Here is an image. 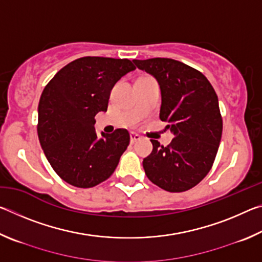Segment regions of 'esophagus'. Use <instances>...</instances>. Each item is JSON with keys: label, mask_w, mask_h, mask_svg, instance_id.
<instances>
[{"label": "esophagus", "mask_w": 262, "mask_h": 262, "mask_svg": "<svg viewBox=\"0 0 262 262\" xmlns=\"http://www.w3.org/2000/svg\"><path fill=\"white\" fill-rule=\"evenodd\" d=\"M141 140V136L139 134H136V133H130V141L132 143H134V142Z\"/></svg>", "instance_id": "34e87169"}]
</instances>
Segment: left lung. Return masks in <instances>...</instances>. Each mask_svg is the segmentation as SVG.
Listing matches in <instances>:
<instances>
[{
    "label": "left lung",
    "mask_w": 262,
    "mask_h": 262,
    "mask_svg": "<svg viewBox=\"0 0 262 262\" xmlns=\"http://www.w3.org/2000/svg\"><path fill=\"white\" fill-rule=\"evenodd\" d=\"M133 62L158 82L159 118L174 136L167 147L150 140L154 149L143 159L145 174L167 192H185L205 178L215 161L223 129L219 98L205 75L183 62L166 57Z\"/></svg>",
    "instance_id": "1"
}]
</instances>
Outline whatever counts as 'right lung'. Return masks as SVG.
<instances>
[{
	"instance_id": "add662e5",
	"label": "right lung",
	"mask_w": 262,
	"mask_h": 262,
	"mask_svg": "<svg viewBox=\"0 0 262 262\" xmlns=\"http://www.w3.org/2000/svg\"><path fill=\"white\" fill-rule=\"evenodd\" d=\"M135 70L128 59L85 56L57 72L38 106V136L43 154L66 183L89 188L110 178L129 144L123 128L95 129L97 113L107 111L111 90Z\"/></svg>"
}]
</instances>
